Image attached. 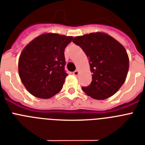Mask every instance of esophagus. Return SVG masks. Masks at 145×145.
<instances>
[{
	"instance_id": "obj_1",
	"label": "esophagus",
	"mask_w": 145,
	"mask_h": 145,
	"mask_svg": "<svg viewBox=\"0 0 145 145\" xmlns=\"http://www.w3.org/2000/svg\"><path fill=\"white\" fill-rule=\"evenodd\" d=\"M73 74H74V76H78V75H79V71L78 70L74 71L73 72Z\"/></svg>"
}]
</instances>
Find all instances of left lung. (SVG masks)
I'll use <instances>...</instances> for the list:
<instances>
[{"instance_id":"obj_1","label":"left lung","mask_w":145,"mask_h":145,"mask_svg":"<svg viewBox=\"0 0 145 145\" xmlns=\"http://www.w3.org/2000/svg\"><path fill=\"white\" fill-rule=\"evenodd\" d=\"M73 42L86 54L93 74L91 84L82 87L83 91L96 100L112 96L127 75L129 57L125 48L112 36L99 32L76 36Z\"/></svg>"}]
</instances>
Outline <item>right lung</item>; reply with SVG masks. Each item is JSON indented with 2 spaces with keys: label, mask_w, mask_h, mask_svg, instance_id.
I'll list each match as a JSON object with an SVG mask.
<instances>
[{
  "label": "right lung",
  "mask_w": 145,
  "mask_h": 145,
  "mask_svg": "<svg viewBox=\"0 0 145 145\" xmlns=\"http://www.w3.org/2000/svg\"><path fill=\"white\" fill-rule=\"evenodd\" d=\"M72 36L45 33L26 46L18 61V73L24 86L35 97L48 99L62 89L68 75L64 50Z\"/></svg>",
  "instance_id": "right-lung-1"
}]
</instances>
